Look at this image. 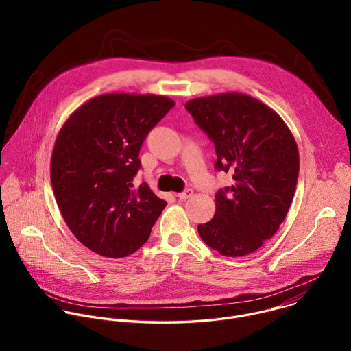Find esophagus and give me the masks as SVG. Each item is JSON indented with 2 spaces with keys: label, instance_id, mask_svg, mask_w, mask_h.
Segmentation results:
<instances>
[{
  "label": "esophagus",
  "instance_id": "34e87169",
  "mask_svg": "<svg viewBox=\"0 0 351 351\" xmlns=\"http://www.w3.org/2000/svg\"><path fill=\"white\" fill-rule=\"evenodd\" d=\"M176 195H178V198H180V199H187V198H190V197L193 195V190H191V189H186V190H183L182 193H178Z\"/></svg>",
  "mask_w": 351,
  "mask_h": 351
}]
</instances>
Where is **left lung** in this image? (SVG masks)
<instances>
[{"instance_id": "left-lung-1", "label": "left lung", "mask_w": 351, "mask_h": 351, "mask_svg": "<svg viewBox=\"0 0 351 351\" xmlns=\"http://www.w3.org/2000/svg\"><path fill=\"white\" fill-rule=\"evenodd\" d=\"M215 145V169L234 184L215 194V215L198 225L203 241L225 257L258 250L285 221L298 178V149L283 119L258 99L223 93L184 106Z\"/></svg>"}]
</instances>
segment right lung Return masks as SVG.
Listing matches in <instances>:
<instances>
[{
    "label": "right lung",
    "instance_id": "1",
    "mask_svg": "<svg viewBox=\"0 0 351 351\" xmlns=\"http://www.w3.org/2000/svg\"><path fill=\"white\" fill-rule=\"evenodd\" d=\"M175 107L154 94H103L64 123L51 157L58 208L75 237L103 257L133 254L148 240L167 202L133 186L143 141Z\"/></svg>",
    "mask_w": 351,
    "mask_h": 351
}]
</instances>
